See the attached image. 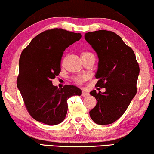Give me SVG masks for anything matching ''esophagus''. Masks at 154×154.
Returning <instances> with one entry per match:
<instances>
[{
    "label": "esophagus",
    "instance_id": "obj_1",
    "mask_svg": "<svg viewBox=\"0 0 154 154\" xmlns=\"http://www.w3.org/2000/svg\"><path fill=\"white\" fill-rule=\"evenodd\" d=\"M88 91H82V96H88Z\"/></svg>",
    "mask_w": 154,
    "mask_h": 154
}]
</instances>
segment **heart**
Segmentation results:
<instances>
[{"mask_svg":"<svg viewBox=\"0 0 154 154\" xmlns=\"http://www.w3.org/2000/svg\"><path fill=\"white\" fill-rule=\"evenodd\" d=\"M92 54L90 53V52H88V51H84V52L82 53V56H88V55H91ZM82 78L81 77H77V78H75V82H77V83H80V82H82Z\"/></svg>","mask_w":154,"mask_h":154,"instance_id":"obj_1","label":"heart"}]
</instances>
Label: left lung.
Returning a JSON list of instances; mask_svg holds the SVG:
<instances>
[{
    "label": "left lung",
    "mask_w": 154,
    "mask_h": 154,
    "mask_svg": "<svg viewBox=\"0 0 154 154\" xmlns=\"http://www.w3.org/2000/svg\"><path fill=\"white\" fill-rule=\"evenodd\" d=\"M84 38L98 57L96 86L105 88L90 92L97 100L90 116L97 124H110L123 115L137 93L139 65L133 49L114 32H88Z\"/></svg>",
    "instance_id": "1"
}]
</instances>
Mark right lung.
Returning <instances> with one entry per match:
<instances>
[{"label":"right lung","mask_w":154,"mask_h":154,"mask_svg":"<svg viewBox=\"0 0 154 154\" xmlns=\"http://www.w3.org/2000/svg\"><path fill=\"white\" fill-rule=\"evenodd\" d=\"M81 38V33L62 29L47 30L35 37L21 52L17 85L28 112L36 121L49 125L61 123L68 112L67 100L81 96L82 90L76 86L58 88L51 82L60 72L65 49Z\"/></svg>","instance_id":"obj_1"}]
</instances>
